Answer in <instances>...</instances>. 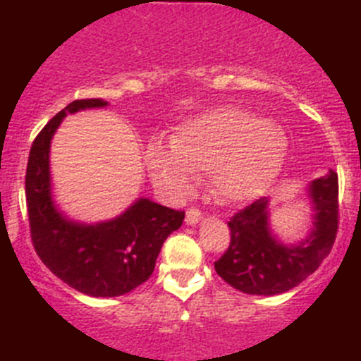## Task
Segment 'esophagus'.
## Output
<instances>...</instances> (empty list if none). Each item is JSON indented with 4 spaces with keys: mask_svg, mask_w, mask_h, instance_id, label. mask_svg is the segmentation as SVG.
I'll list each match as a JSON object with an SVG mask.
<instances>
[{
    "mask_svg": "<svg viewBox=\"0 0 361 361\" xmlns=\"http://www.w3.org/2000/svg\"><path fill=\"white\" fill-rule=\"evenodd\" d=\"M202 218L201 211L197 209V207H190V209L187 211V216H185V221H187L188 225H195L199 224V220Z\"/></svg>",
    "mask_w": 361,
    "mask_h": 361,
    "instance_id": "34e87169",
    "label": "esophagus"
}]
</instances>
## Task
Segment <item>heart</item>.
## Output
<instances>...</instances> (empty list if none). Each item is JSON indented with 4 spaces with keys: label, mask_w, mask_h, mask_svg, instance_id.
<instances>
[{
    "label": "heart",
    "mask_w": 361,
    "mask_h": 361,
    "mask_svg": "<svg viewBox=\"0 0 361 361\" xmlns=\"http://www.w3.org/2000/svg\"><path fill=\"white\" fill-rule=\"evenodd\" d=\"M281 126L241 108H216L187 120L171 136L169 148L148 145L145 166L152 181L169 197L192 190L195 176L209 174L221 202L260 197L272 185L286 155Z\"/></svg>",
    "instance_id": "1"
}]
</instances>
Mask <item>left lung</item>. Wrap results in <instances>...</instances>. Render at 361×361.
<instances>
[{
	"mask_svg": "<svg viewBox=\"0 0 361 361\" xmlns=\"http://www.w3.org/2000/svg\"><path fill=\"white\" fill-rule=\"evenodd\" d=\"M314 228L298 245H281L269 228V201L260 197L228 221L231 245L214 262V271L232 288L250 295H278L300 285L329 257L338 228V178L309 185Z\"/></svg>",
	"mask_w": 361,
	"mask_h": 361,
	"instance_id": "obj_1",
	"label": "left lung"
}]
</instances>
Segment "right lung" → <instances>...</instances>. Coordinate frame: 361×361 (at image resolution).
<instances>
[{
  "instance_id": "right-lung-1",
  "label": "right lung",
  "mask_w": 361,
  "mask_h": 361,
  "mask_svg": "<svg viewBox=\"0 0 361 361\" xmlns=\"http://www.w3.org/2000/svg\"><path fill=\"white\" fill-rule=\"evenodd\" d=\"M76 99L57 113L32 141L25 171L31 241L43 264L66 285L90 297H118L147 281L160 248L183 224L185 211L140 199L113 220L96 225L68 220L52 201L50 141L66 113L106 106Z\"/></svg>"
}]
</instances>
